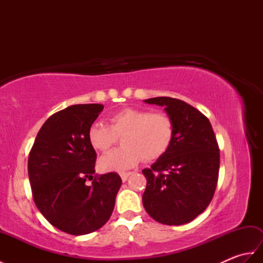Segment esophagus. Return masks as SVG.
Segmentation results:
<instances>
[{
  "label": "esophagus",
  "instance_id": "1",
  "mask_svg": "<svg viewBox=\"0 0 263 263\" xmlns=\"http://www.w3.org/2000/svg\"><path fill=\"white\" fill-rule=\"evenodd\" d=\"M120 175H121L122 181H123V182H125V181L127 180V178H128V176L131 175V173H130V172H127V173H125V172H124V173H121Z\"/></svg>",
  "mask_w": 263,
  "mask_h": 263
}]
</instances>
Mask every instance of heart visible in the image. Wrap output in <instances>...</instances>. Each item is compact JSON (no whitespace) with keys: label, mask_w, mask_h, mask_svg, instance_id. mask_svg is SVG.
I'll return each instance as SVG.
<instances>
[{"label":"heart","mask_w":263,"mask_h":263,"mask_svg":"<svg viewBox=\"0 0 263 263\" xmlns=\"http://www.w3.org/2000/svg\"><path fill=\"white\" fill-rule=\"evenodd\" d=\"M109 126L95 123L88 130L91 147L106 153L123 137V147L104 155L99 167L107 172H122L139 161H155L167 154L174 141L175 125L165 111L126 107L111 114Z\"/></svg>","instance_id":"obj_1"}]
</instances>
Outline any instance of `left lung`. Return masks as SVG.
Masks as SVG:
<instances>
[{"mask_svg":"<svg viewBox=\"0 0 263 263\" xmlns=\"http://www.w3.org/2000/svg\"><path fill=\"white\" fill-rule=\"evenodd\" d=\"M144 102L164 106L174 121L175 136L167 154L142 171L147 178L143 206L160 224H186L214 198L220 163L217 139L208 117L183 100L156 97Z\"/></svg>","mask_w":263,"mask_h":263,"instance_id":"1","label":"left lung"}]
</instances>
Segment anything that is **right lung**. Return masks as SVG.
<instances>
[{
    "mask_svg": "<svg viewBox=\"0 0 263 263\" xmlns=\"http://www.w3.org/2000/svg\"><path fill=\"white\" fill-rule=\"evenodd\" d=\"M104 106L80 104L44 123L28 157L32 198L58 230L85 235L103 227L114 210L122 180L117 173L95 174L97 155L88 130ZM92 180L91 186L85 181Z\"/></svg>",
    "mask_w": 263,
    "mask_h": 263,
    "instance_id": "obj_1",
    "label": "right lung"
}]
</instances>
